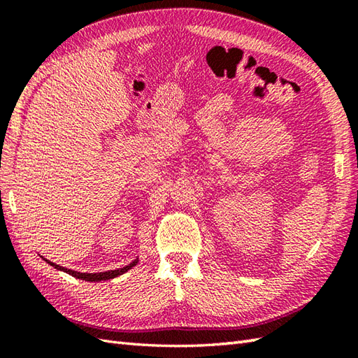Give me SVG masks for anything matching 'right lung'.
Returning a JSON list of instances; mask_svg holds the SVG:
<instances>
[{
    "label": "right lung",
    "mask_w": 358,
    "mask_h": 358,
    "mask_svg": "<svg viewBox=\"0 0 358 358\" xmlns=\"http://www.w3.org/2000/svg\"><path fill=\"white\" fill-rule=\"evenodd\" d=\"M45 260V258H44ZM50 266H53V268L58 269V271H63L66 273H69V275L75 277V278H80V280H86V281H104V280H110V278H115L118 275H123L124 272H127L129 269H132L134 266L138 263V258H135V260L132 263H129L127 266H124V268H120V269H115V271H106V272H96V273H86V272H77V271H72V269H67V268H63V266H58L55 263H52L49 260H45Z\"/></svg>",
    "instance_id": "obj_1"
}]
</instances>
